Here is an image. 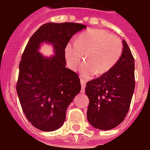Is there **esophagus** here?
<instances>
[{"label":"esophagus","instance_id":"1","mask_svg":"<svg viewBox=\"0 0 150 150\" xmlns=\"http://www.w3.org/2000/svg\"><path fill=\"white\" fill-rule=\"evenodd\" d=\"M80 82H81V86H82V93H84L85 92V88H86V81L83 78H80Z\"/></svg>","mask_w":150,"mask_h":150}]
</instances>
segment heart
<instances>
[{
    "instance_id": "obj_1",
    "label": "heart",
    "mask_w": 150,
    "mask_h": 150,
    "mask_svg": "<svg viewBox=\"0 0 150 150\" xmlns=\"http://www.w3.org/2000/svg\"><path fill=\"white\" fill-rule=\"evenodd\" d=\"M123 45L121 39L101 29H90L69 42L64 49V55L69 67L76 71L84 54L85 62L80 67L83 77L95 74L100 76L109 71L121 58Z\"/></svg>"
}]
</instances>
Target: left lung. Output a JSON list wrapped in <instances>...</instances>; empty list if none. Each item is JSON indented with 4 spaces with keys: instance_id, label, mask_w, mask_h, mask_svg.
<instances>
[{
    "instance_id": "left-lung-1",
    "label": "left lung",
    "mask_w": 150,
    "mask_h": 150,
    "mask_svg": "<svg viewBox=\"0 0 150 150\" xmlns=\"http://www.w3.org/2000/svg\"><path fill=\"white\" fill-rule=\"evenodd\" d=\"M117 63L100 77L87 82V119L95 128L110 130L124 121L135 87L134 59L125 40Z\"/></svg>"
}]
</instances>
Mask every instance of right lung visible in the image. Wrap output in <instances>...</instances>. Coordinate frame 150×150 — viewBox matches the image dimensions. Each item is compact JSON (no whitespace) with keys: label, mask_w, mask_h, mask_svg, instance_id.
<instances>
[{"label":"right lung","mask_w":150,"mask_h":150,"mask_svg":"<svg viewBox=\"0 0 150 150\" xmlns=\"http://www.w3.org/2000/svg\"><path fill=\"white\" fill-rule=\"evenodd\" d=\"M73 22L46 23L29 39L19 63L16 91L29 122L44 132L55 131L65 121L67 108L81 90L79 75L65 67L64 49L74 34L86 28ZM54 45L56 55L46 58L39 45Z\"/></svg>","instance_id":"1"}]
</instances>
